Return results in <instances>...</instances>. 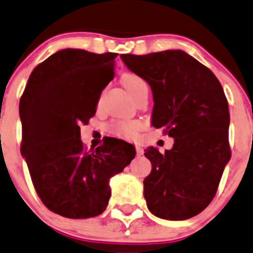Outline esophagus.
<instances>
[{
  "mask_svg": "<svg viewBox=\"0 0 253 253\" xmlns=\"http://www.w3.org/2000/svg\"><path fill=\"white\" fill-rule=\"evenodd\" d=\"M136 152L138 156H142V154H143V148H142L141 146H138V144H136Z\"/></svg>",
  "mask_w": 253,
  "mask_h": 253,
  "instance_id": "34e87169",
  "label": "esophagus"
}]
</instances>
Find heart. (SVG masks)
I'll return each mask as SVG.
<instances>
[{
  "label": "heart",
  "mask_w": 253,
  "mask_h": 253,
  "mask_svg": "<svg viewBox=\"0 0 253 253\" xmlns=\"http://www.w3.org/2000/svg\"><path fill=\"white\" fill-rule=\"evenodd\" d=\"M121 83L125 86V89L131 94L132 97L139 90L147 86L146 82L139 75L133 74V73H126V74L122 75ZM139 128H141V124L138 121H134V120H119V121L112 122L109 126L110 132L112 134L126 139L134 138L137 133H138Z\"/></svg>",
  "instance_id": "heart-1"
}]
</instances>
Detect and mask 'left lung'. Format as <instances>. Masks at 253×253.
I'll return each mask as SVG.
<instances>
[{
	"label": "left lung",
	"instance_id": "left-lung-1",
	"mask_svg": "<svg viewBox=\"0 0 253 253\" xmlns=\"http://www.w3.org/2000/svg\"><path fill=\"white\" fill-rule=\"evenodd\" d=\"M122 61L151 86L152 126L174 138L161 153L149 147L151 174L143 180L149 211L166 220L200 214L216 194L231 158L226 96L214 73L183 50L122 54Z\"/></svg>",
	"mask_w": 253,
	"mask_h": 253
}]
</instances>
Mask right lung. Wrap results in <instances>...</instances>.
Masks as SVG:
<instances>
[{
	"label": "right lung",
	"instance_id": "1",
	"mask_svg": "<svg viewBox=\"0 0 253 253\" xmlns=\"http://www.w3.org/2000/svg\"><path fill=\"white\" fill-rule=\"evenodd\" d=\"M116 53L63 49L37 65L19 101L21 153L36 192L50 211L69 219L101 214L111 197L109 180L136 156L132 144L110 138L87 152L80 125L96 112L114 79Z\"/></svg>",
	"mask_w": 253,
	"mask_h": 253
}]
</instances>
